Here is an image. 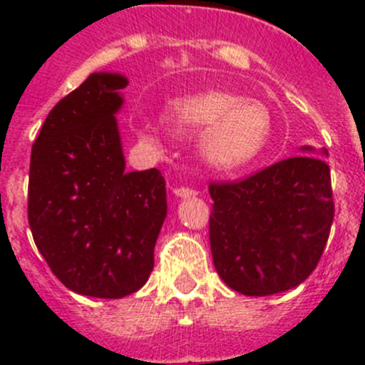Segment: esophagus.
Segmentation results:
<instances>
[{
    "label": "esophagus",
    "instance_id": "34e87169",
    "mask_svg": "<svg viewBox=\"0 0 365 365\" xmlns=\"http://www.w3.org/2000/svg\"><path fill=\"white\" fill-rule=\"evenodd\" d=\"M173 193H175L177 197L186 199V197H193L197 192H195L193 188H186V186H177V188H173Z\"/></svg>",
    "mask_w": 365,
    "mask_h": 365
}]
</instances>
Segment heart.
<instances>
[{
	"label": "heart",
	"mask_w": 365,
	"mask_h": 365,
	"mask_svg": "<svg viewBox=\"0 0 365 365\" xmlns=\"http://www.w3.org/2000/svg\"><path fill=\"white\" fill-rule=\"evenodd\" d=\"M180 133H199V151L208 166L235 170L257 157L270 135V113L252 98L228 91H206L177 98L166 111ZM144 140L155 143L151 131Z\"/></svg>",
	"instance_id": "1"
}]
</instances>
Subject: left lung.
<instances>
[{
  "label": "left lung",
  "mask_w": 365,
  "mask_h": 365,
  "mask_svg": "<svg viewBox=\"0 0 365 365\" xmlns=\"http://www.w3.org/2000/svg\"><path fill=\"white\" fill-rule=\"evenodd\" d=\"M227 185H210V247L219 278L245 296L294 289L316 269L334 217L327 150Z\"/></svg>",
  "instance_id": "obj_1"
}]
</instances>
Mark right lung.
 I'll use <instances>...</instances> for the list:
<instances>
[{"label": "right lung", "instance_id": "obj_1", "mask_svg": "<svg viewBox=\"0 0 365 365\" xmlns=\"http://www.w3.org/2000/svg\"><path fill=\"white\" fill-rule=\"evenodd\" d=\"M120 73H93L51 109L32 146L29 225L38 250L76 294L124 298L153 270L166 219L157 168L125 172Z\"/></svg>", "mask_w": 365, "mask_h": 365}]
</instances>
